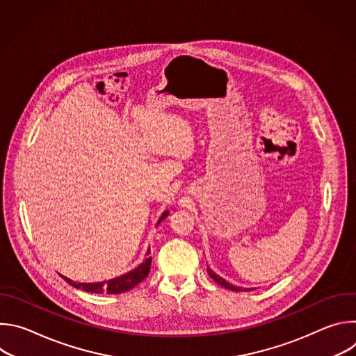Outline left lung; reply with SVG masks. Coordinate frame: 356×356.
I'll list each match as a JSON object with an SVG mask.
<instances>
[{
  "mask_svg": "<svg viewBox=\"0 0 356 356\" xmlns=\"http://www.w3.org/2000/svg\"><path fill=\"white\" fill-rule=\"evenodd\" d=\"M207 272H209V275H210V277H211L213 280H216L218 284H221L222 287H225V289H228V290H234V291H248V290H253V289H243V287L234 286V284L228 283L225 279H222V277H220L218 275H216V273H214L211 269H209V268H207Z\"/></svg>",
  "mask_w": 356,
  "mask_h": 356,
  "instance_id": "1",
  "label": "left lung"
}]
</instances>
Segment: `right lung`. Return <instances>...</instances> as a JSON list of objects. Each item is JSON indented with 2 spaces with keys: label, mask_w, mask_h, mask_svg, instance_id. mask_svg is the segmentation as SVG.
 Masks as SVG:
<instances>
[{
  "label": "right lung",
  "mask_w": 356,
  "mask_h": 356,
  "mask_svg": "<svg viewBox=\"0 0 356 356\" xmlns=\"http://www.w3.org/2000/svg\"><path fill=\"white\" fill-rule=\"evenodd\" d=\"M168 211H165L162 214V217L159 218V222L162 220H165L168 217ZM158 222V224H159ZM149 253V252H147ZM150 262H152V258H146L143 261V264H140L136 269H134L132 272H128L120 277H115V279H111V280H106V282H98V283H77V282H73L65 276H62L70 286L76 287V289H81L84 291H88V293H107V294H120V293H125L131 289H134L136 284H139L147 275H149V270H150Z\"/></svg>",
  "instance_id": "obj_1"
}]
</instances>
